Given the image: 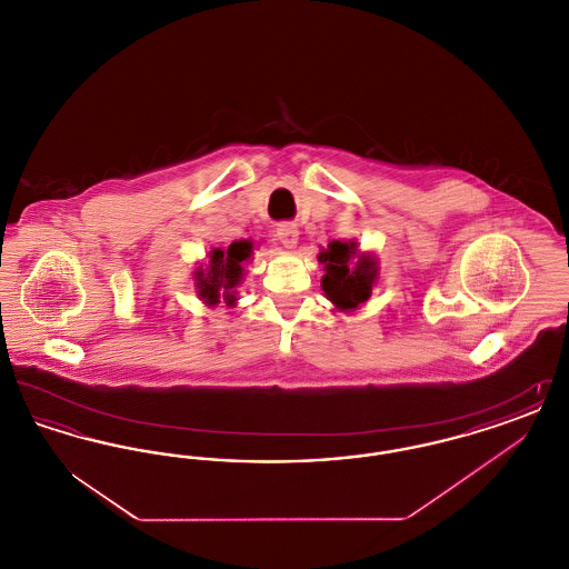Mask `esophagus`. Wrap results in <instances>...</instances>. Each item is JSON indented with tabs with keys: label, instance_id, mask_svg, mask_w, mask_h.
<instances>
[{
	"label": "esophagus",
	"instance_id": "obj_1",
	"mask_svg": "<svg viewBox=\"0 0 569 569\" xmlns=\"http://www.w3.org/2000/svg\"><path fill=\"white\" fill-rule=\"evenodd\" d=\"M277 239L288 249H295L298 243V230L292 223H279L277 226Z\"/></svg>",
	"mask_w": 569,
	"mask_h": 569
}]
</instances>
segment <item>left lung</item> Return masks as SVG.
<instances>
[{
  "instance_id": "left-lung-1",
  "label": "left lung",
  "mask_w": 569,
  "mask_h": 569,
  "mask_svg": "<svg viewBox=\"0 0 569 569\" xmlns=\"http://www.w3.org/2000/svg\"><path fill=\"white\" fill-rule=\"evenodd\" d=\"M318 260L325 264L322 290L337 311L352 313L369 300L379 279L371 251H360L356 241H332L320 249Z\"/></svg>"
}]
</instances>
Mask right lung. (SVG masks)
<instances>
[{
	"instance_id": "1",
	"label": "right lung",
	"mask_w": 569,
	"mask_h": 569,
	"mask_svg": "<svg viewBox=\"0 0 569 569\" xmlns=\"http://www.w3.org/2000/svg\"><path fill=\"white\" fill-rule=\"evenodd\" d=\"M251 256L253 241L249 239L211 249L207 253V262L193 271L198 298L211 309L219 302L234 307L239 300L237 288L243 283L244 264L251 262Z\"/></svg>"
}]
</instances>
